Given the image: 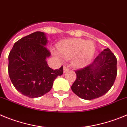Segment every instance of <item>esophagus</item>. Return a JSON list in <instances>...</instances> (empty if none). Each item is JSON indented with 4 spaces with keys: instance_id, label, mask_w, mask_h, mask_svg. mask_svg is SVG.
Listing matches in <instances>:
<instances>
[{
    "instance_id": "esophagus-1",
    "label": "esophagus",
    "mask_w": 127,
    "mask_h": 127,
    "mask_svg": "<svg viewBox=\"0 0 127 127\" xmlns=\"http://www.w3.org/2000/svg\"><path fill=\"white\" fill-rule=\"evenodd\" d=\"M69 70V66H64L63 67V71H64V73H66V71H68Z\"/></svg>"
}]
</instances>
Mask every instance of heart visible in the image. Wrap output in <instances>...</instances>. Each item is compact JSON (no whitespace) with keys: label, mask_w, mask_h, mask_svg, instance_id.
I'll return each instance as SVG.
<instances>
[{"label":"heart","mask_w":127,"mask_h":127,"mask_svg":"<svg viewBox=\"0 0 127 127\" xmlns=\"http://www.w3.org/2000/svg\"><path fill=\"white\" fill-rule=\"evenodd\" d=\"M58 49L65 58H73L78 66L87 65L94 55L95 45L91 41L83 39L67 40L58 45Z\"/></svg>","instance_id":"heart-1"}]
</instances>
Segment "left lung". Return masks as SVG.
I'll return each mask as SVG.
<instances>
[{
	"label": "left lung",
	"mask_w": 127,
	"mask_h": 127,
	"mask_svg": "<svg viewBox=\"0 0 127 127\" xmlns=\"http://www.w3.org/2000/svg\"><path fill=\"white\" fill-rule=\"evenodd\" d=\"M117 59L109 49H105L93 63L75 71L76 80L72 91L78 97L92 100L102 96L115 83L117 75Z\"/></svg>",
	"instance_id": "1"
}]
</instances>
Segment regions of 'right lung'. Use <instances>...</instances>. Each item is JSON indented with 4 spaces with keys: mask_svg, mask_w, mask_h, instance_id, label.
I'll list each match as a JSON object with an SVG mask.
<instances>
[{
    "mask_svg": "<svg viewBox=\"0 0 127 127\" xmlns=\"http://www.w3.org/2000/svg\"><path fill=\"white\" fill-rule=\"evenodd\" d=\"M45 33L36 32L17 41L9 54L8 73L17 91L24 95L36 98L52 89L54 80L63 75V66L53 69L46 58L51 52L46 47Z\"/></svg>",
    "mask_w": 127,
    "mask_h": 127,
    "instance_id": "right-lung-1",
    "label": "right lung"
}]
</instances>
